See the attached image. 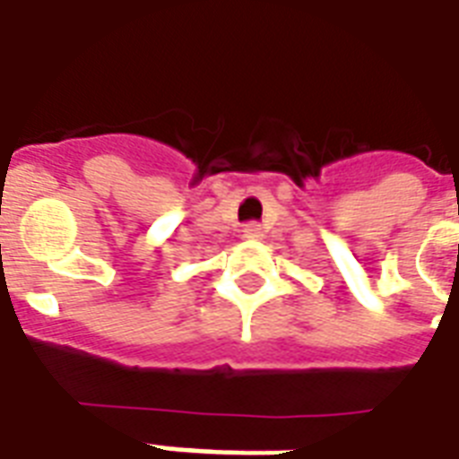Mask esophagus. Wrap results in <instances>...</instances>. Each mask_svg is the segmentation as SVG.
Listing matches in <instances>:
<instances>
[{"label": "esophagus", "mask_w": 459, "mask_h": 459, "mask_svg": "<svg viewBox=\"0 0 459 459\" xmlns=\"http://www.w3.org/2000/svg\"><path fill=\"white\" fill-rule=\"evenodd\" d=\"M243 236L247 238V240H262L264 230H262V226H259V223H247V226L243 229Z\"/></svg>", "instance_id": "esophagus-1"}]
</instances>
